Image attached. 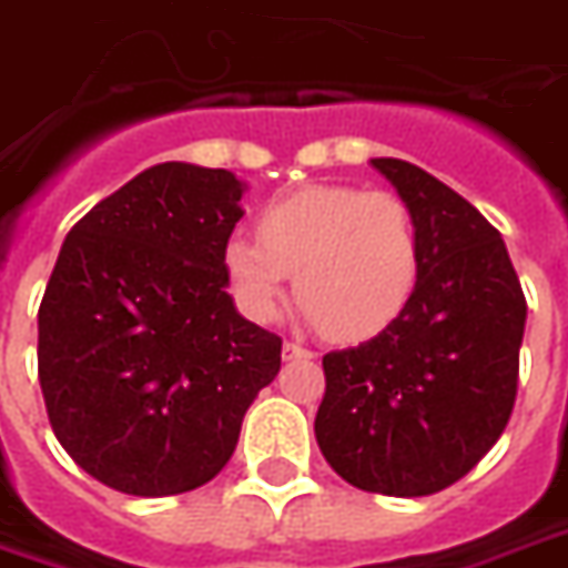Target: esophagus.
Segmentation results:
<instances>
[{
	"instance_id": "1",
	"label": "esophagus",
	"mask_w": 568,
	"mask_h": 568,
	"mask_svg": "<svg viewBox=\"0 0 568 568\" xmlns=\"http://www.w3.org/2000/svg\"><path fill=\"white\" fill-rule=\"evenodd\" d=\"M281 357L287 359H312L314 351H308L305 345H300V342H284V347H281Z\"/></svg>"
}]
</instances>
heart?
<instances>
[{
  "mask_svg": "<svg viewBox=\"0 0 568 568\" xmlns=\"http://www.w3.org/2000/svg\"><path fill=\"white\" fill-rule=\"evenodd\" d=\"M256 233L223 244V272L254 321L278 314L290 275L302 312L347 342L387 329L415 296L417 223L396 193L312 184L260 211Z\"/></svg>",
  "mask_w": 568,
  "mask_h": 568,
  "instance_id": "heart-1",
  "label": "heart"
}]
</instances>
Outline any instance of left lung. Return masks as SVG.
<instances>
[{"label": "left lung", "instance_id": "left-lung-1", "mask_svg": "<svg viewBox=\"0 0 568 568\" xmlns=\"http://www.w3.org/2000/svg\"><path fill=\"white\" fill-rule=\"evenodd\" d=\"M372 165L412 209L420 278L387 329L326 354L314 436L359 490L429 496L459 481L503 436L527 300L481 211L420 165L393 156Z\"/></svg>", "mask_w": 568, "mask_h": 568}]
</instances>
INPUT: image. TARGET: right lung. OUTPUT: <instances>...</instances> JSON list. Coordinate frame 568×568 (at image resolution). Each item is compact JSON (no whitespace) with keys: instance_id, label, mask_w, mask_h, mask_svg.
I'll list each match as a JSON object with an SVG mask.
<instances>
[{"instance_id":"1","label":"right lung","mask_w":568,"mask_h":568,"mask_svg":"<svg viewBox=\"0 0 568 568\" xmlns=\"http://www.w3.org/2000/svg\"><path fill=\"white\" fill-rule=\"evenodd\" d=\"M244 190L226 169L156 163L60 247L39 308L41 393L69 457L120 494L211 481L278 375L281 338L226 293Z\"/></svg>"}]
</instances>
